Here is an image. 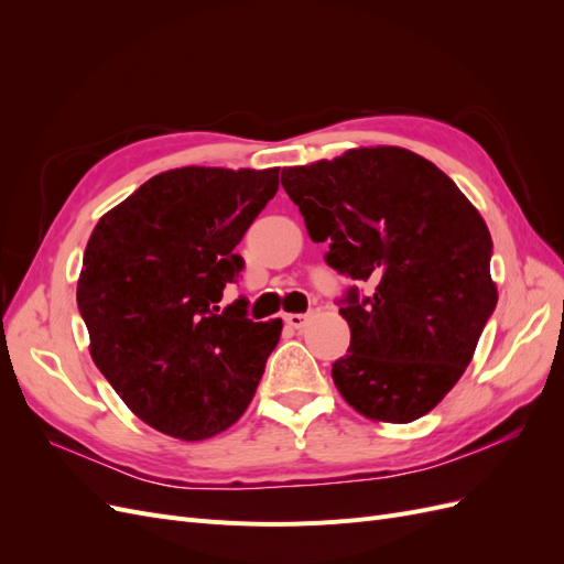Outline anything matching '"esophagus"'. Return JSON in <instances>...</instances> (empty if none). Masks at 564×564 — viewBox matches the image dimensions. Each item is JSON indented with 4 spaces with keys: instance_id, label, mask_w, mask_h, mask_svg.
Listing matches in <instances>:
<instances>
[{
    "instance_id": "esophagus-1",
    "label": "esophagus",
    "mask_w": 564,
    "mask_h": 564,
    "mask_svg": "<svg viewBox=\"0 0 564 564\" xmlns=\"http://www.w3.org/2000/svg\"><path fill=\"white\" fill-rule=\"evenodd\" d=\"M308 322H311L308 313H289L286 315V324H289V327H294V329H303Z\"/></svg>"
}]
</instances>
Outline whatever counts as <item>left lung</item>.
Masks as SVG:
<instances>
[{
    "instance_id": "obj_1",
    "label": "left lung",
    "mask_w": 564,
    "mask_h": 564,
    "mask_svg": "<svg viewBox=\"0 0 564 564\" xmlns=\"http://www.w3.org/2000/svg\"><path fill=\"white\" fill-rule=\"evenodd\" d=\"M282 187L327 263L352 286L340 315L348 352L332 365L344 400L371 421L409 423L447 395L473 360L497 284L491 235L440 169L395 145L355 148L282 169Z\"/></svg>"
}]
</instances>
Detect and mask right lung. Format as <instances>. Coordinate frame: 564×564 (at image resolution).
<instances>
[{
    "label": "right lung",
    "mask_w": 564,
    "mask_h": 564,
    "mask_svg": "<svg viewBox=\"0 0 564 564\" xmlns=\"http://www.w3.org/2000/svg\"><path fill=\"white\" fill-rule=\"evenodd\" d=\"M280 169L183 166L145 181L98 220L77 305L100 373L131 412L178 440H207L245 414L282 319L220 311L240 245L275 197Z\"/></svg>",
    "instance_id": "add662e5"
}]
</instances>
